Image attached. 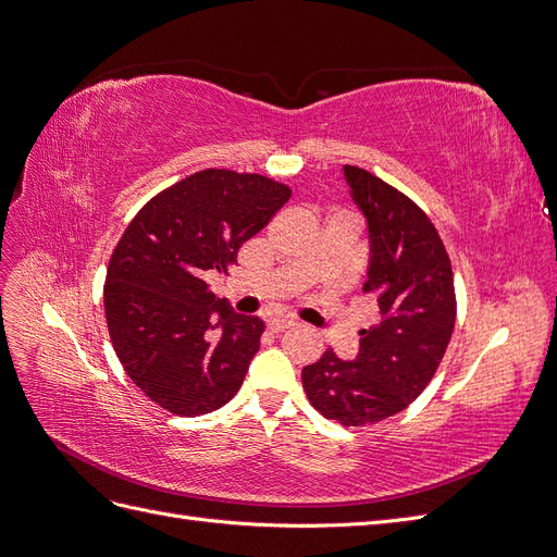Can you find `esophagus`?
I'll list each match as a JSON object with an SVG mask.
<instances>
[{
    "label": "esophagus",
    "instance_id": "esophagus-1",
    "mask_svg": "<svg viewBox=\"0 0 557 557\" xmlns=\"http://www.w3.org/2000/svg\"><path fill=\"white\" fill-rule=\"evenodd\" d=\"M293 325H297L295 320H290V318H283V315H274V318H269V320H267V327L272 330V332H285V330H290Z\"/></svg>",
    "mask_w": 557,
    "mask_h": 557
}]
</instances>
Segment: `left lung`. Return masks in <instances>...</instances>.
I'll list each match as a JSON object with an SVG mask.
<instances>
[{
  "instance_id": "8db88e82",
  "label": "left lung",
  "mask_w": 557,
  "mask_h": 557,
  "mask_svg": "<svg viewBox=\"0 0 557 557\" xmlns=\"http://www.w3.org/2000/svg\"><path fill=\"white\" fill-rule=\"evenodd\" d=\"M350 199L367 221L369 264L362 290L379 301V325L360 330V348H332L301 369L313 409L362 428L395 416L425 391L448 348L455 288L448 252L423 209L360 166L344 164Z\"/></svg>"
}]
</instances>
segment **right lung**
I'll use <instances>...</instances> for the list:
<instances>
[{"instance_id": "add662e5", "label": "right lung", "mask_w": 557, "mask_h": 557, "mask_svg": "<svg viewBox=\"0 0 557 557\" xmlns=\"http://www.w3.org/2000/svg\"><path fill=\"white\" fill-rule=\"evenodd\" d=\"M290 199L260 174L205 170L144 205L117 242L104 283L115 356L139 391L176 416L227 404L260 348L264 323L209 290Z\"/></svg>"}]
</instances>
